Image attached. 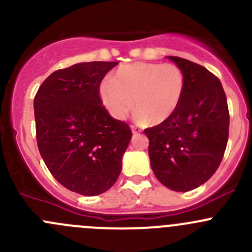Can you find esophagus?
<instances>
[{"instance_id": "esophagus-1", "label": "esophagus", "mask_w": 252, "mask_h": 252, "mask_svg": "<svg viewBox=\"0 0 252 252\" xmlns=\"http://www.w3.org/2000/svg\"><path fill=\"white\" fill-rule=\"evenodd\" d=\"M131 131H132V133H133V134H138L139 133V129L137 128V127H134V126H131Z\"/></svg>"}]
</instances>
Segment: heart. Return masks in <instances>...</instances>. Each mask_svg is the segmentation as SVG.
<instances>
[{
    "label": "heart",
    "mask_w": 252,
    "mask_h": 252,
    "mask_svg": "<svg viewBox=\"0 0 252 252\" xmlns=\"http://www.w3.org/2000/svg\"><path fill=\"white\" fill-rule=\"evenodd\" d=\"M185 89L183 71L173 63L133 62L123 64L99 86L104 108L116 120L133 109L138 121L156 126L178 110Z\"/></svg>",
    "instance_id": "b5f03b06"
}]
</instances>
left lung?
Masks as SVG:
<instances>
[{"mask_svg":"<svg viewBox=\"0 0 252 252\" xmlns=\"http://www.w3.org/2000/svg\"><path fill=\"white\" fill-rule=\"evenodd\" d=\"M183 71L185 89L165 123L144 129L156 178L178 192L193 190L216 173L229 134V111L220 81L201 64L168 56Z\"/></svg>","mask_w":252,"mask_h":252,"instance_id":"obj_1","label":"left lung"}]
</instances>
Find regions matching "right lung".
Wrapping results in <instances>:
<instances>
[{
    "label": "right lung",
    "instance_id": "add662e5",
    "mask_svg": "<svg viewBox=\"0 0 252 252\" xmlns=\"http://www.w3.org/2000/svg\"><path fill=\"white\" fill-rule=\"evenodd\" d=\"M116 64L82 62L55 71L34 98L41 158L62 186L79 195H100L116 183L132 137L99 96L101 79Z\"/></svg>",
    "mask_w": 252,
    "mask_h": 252
}]
</instances>
